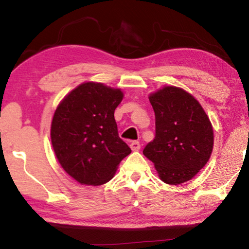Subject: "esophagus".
Returning a JSON list of instances; mask_svg holds the SVG:
<instances>
[{"label": "esophagus", "mask_w": 249, "mask_h": 249, "mask_svg": "<svg viewBox=\"0 0 249 249\" xmlns=\"http://www.w3.org/2000/svg\"><path fill=\"white\" fill-rule=\"evenodd\" d=\"M129 147L133 151H139L140 150V143L138 142V141H133V142L129 144Z\"/></svg>", "instance_id": "1"}]
</instances>
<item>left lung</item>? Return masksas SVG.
Listing matches in <instances>:
<instances>
[{
  "label": "left lung",
  "mask_w": 249,
  "mask_h": 249,
  "mask_svg": "<svg viewBox=\"0 0 249 249\" xmlns=\"http://www.w3.org/2000/svg\"><path fill=\"white\" fill-rule=\"evenodd\" d=\"M149 100L155 113V138L143 149L160 179L180 184L208 162L213 148L211 121L199 102L180 87L164 86Z\"/></svg>",
  "instance_id": "left-lung-1"
}]
</instances>
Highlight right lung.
<instances>
[{
    "mask_svg": "<svg viewBox=\"0 0 249 249\" xmlns=\"http://www.w3.org/2000/svg\"><path fill=\"white\" fill-rule=\"evenodd\" d=\"M123 97L120 89L82 83L60 101L53 113V152L63 170L81 184L108 182L121 160L131 152L119 137L114 119Z\"/></svg>",
    "mask_w": 249,
    "mask_h": 249,
    "instance_id": "obj_1",
    "label": "right lung"
}]
</instances>
